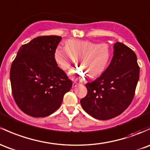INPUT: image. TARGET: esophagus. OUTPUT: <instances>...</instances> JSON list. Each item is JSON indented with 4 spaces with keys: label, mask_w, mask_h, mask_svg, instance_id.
Returning <instances> with one entry per match:
<instances>
[{
    "label": "esophagus",
    "mask_w": 150,
    "mask_h": 150,
    "mask_svg": "<svg viewBox=\"0 0 150 150\" xmlns=\"http://www.w3.org/2000/svg\"><path fill=\"white\" fill-rule=\"evenodd\" d=\"M78 85H80V84L76 83V82H75V83H73V84H72V87H73V88H75V87L78 86Z\"/></svg>",
    "instance_id": "esophagus-1"
}]
</instances>
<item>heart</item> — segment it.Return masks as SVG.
<instances>
[{"label":"heart","instance_id":"heart-1","mask_svg":"<svg viewBox=\"0 0 150 150\" xmlns=\"http://www.w3.org/2000/svg\"><path fill=\"white\" fill-rule=\"evenodd\" d=\"M111 53V48L107 43L69 40L65 42V48L55 49L53 56L57 66L64 71L70 69L76 60L80 67L72 70L70 75L76 80H83L87 74L90 78H95L103 73L108 66Z\"/></svg>","mask_w":150,"mask_h":150}]
</instances>
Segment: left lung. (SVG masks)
<instances>
[{"label":"left lung","instance_id":"obj_1","mask_svg":"<svg viewBox=\"0 0 150 150\" xmlns=\"http://www.w3.org/2000/svg\"><path fill=\"white\" fill-rule=\"evenodd\" d=\"M139 77L136 54L124 43L117 42L109 66L101 76L85 85L88 94L80 100V104L96 119L114 118L130 105Z\"/></svg>","mask_w":150,"mask_h":150}]
</instances>
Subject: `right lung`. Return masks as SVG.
<instances>
[{
  "instance_id": "right-lung-1",
  "label": "right lung",
  "mask_w": 150,
  "mask_h": 150,
  "mask_svg": "<svg viewBox=\"0 0 150 150\" xmlns=\"http://www.w3.org/2000/svg\"><path fill=\"white\" fill-rule=\"evenodd\" d=\"M62 38L39 36L20 47L10 71L18 107L33 117H45L58 109L72 82L54 60Z\"/></svg>"
}]
</instances>
